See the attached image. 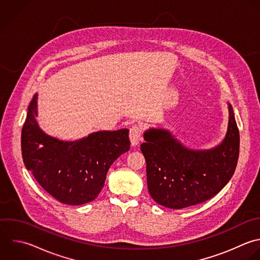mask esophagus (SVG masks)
I'll use <instances>...</instances> for the list:
<instances>
[{
  "label": "esophagus",
  "instance_id": "34e87169",
  "mask_svg": "<svg viewBox=\"0 0 260 260\" xmlns=\"http://www.w3.org/2000/svg\"><path fill=\"white\" fill-rule=\"evenodd\" d=\"M142 127L139 125H134L129 129V140L132 143V146H138L140 141L142 140Z\"/></svg>",
  "mask_w": 260,
  "mask_h": 260
}]
</instances>
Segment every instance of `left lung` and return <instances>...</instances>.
<instances>
[{
	"label": "left lung",
	"mask_w": 260,
	"mask_h": 260,
	"mask_svg": "<svg viewBox=\"0 0 260 260\" xmlns=\"http://www.w3.org/2000/svg\"><path fill=\"white\" fill-rule=\"evenodd\" d=\"M228 109L226 136L209 150L189 149L165 128L144 133L141 151L148 189L157 204L175 210L191 207L212 199L229 182L239 158L240 135L230 103Z\"/></svg>",
	"instance_id": "left-lung-1"
}]
</instances>
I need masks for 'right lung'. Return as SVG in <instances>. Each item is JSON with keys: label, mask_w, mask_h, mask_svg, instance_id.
I'll use <instances>...</instances> for the list:
<instances>
[{"label": "right lung", "mask_w": 260, "mask_h": 260, "mask_svg": "<svg viewBox=\"0 0 260 260\" xmlns=\"http://www.w3.org/2000/svg\"><path fill=\"white\" fill-rule=\"evenodd\" d=\"M36 116L37 94L28 105L22 127L25 167L41 187L61 204L80 206L94 201L103 188L112 163L129 150V131H100L77 141H61L46 135Z\"/></svg>", "instance_id": "1"}]
</instances>
